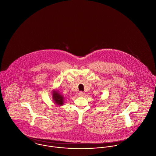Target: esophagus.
<instances>
[{
	"instance_id": "34e87169",
	"label": "esophagus",
	"mask_w": 156,
	"mask_h": 156,
	"mask_svg": "<svg viewBox=\"0 0 156 156\" xmlns=\"http://www.w3.org/2000/svg\"><path fill=\"white\" fill-rule=\"evenodd\" d=\"M78 94H79L80 96H84V94H85V93L84 92H80Z\"/></svg>"
}]
</instances>
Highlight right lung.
<instances>
[{
  "instance_id": "1",
  "label": "right lung",
  "mask_w": 156,
  "mask_h": 156,
  "mask_svg": "<svg viewBox=\"0 0 156 156\" xmlns=\"http://www.w3.org/2000/svg\"><path fill=\"white\" fill-rule=\"evenodd\" d=\"M52 98L54 102L58 105H62L64 104V97L57 90H54L52 92Z\"/></svg>"
}]
</instances>
